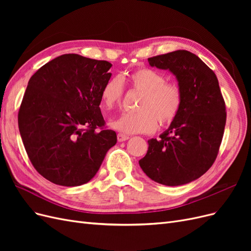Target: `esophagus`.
<instances>
[{"instance_id": "34e87169", "label": "esophagus", "mask_w": 251, "mask_h": 251, "mask_svg": "<svg viewBox=\"0 0 251 251\" xmlns=\"http://www.w3.org/2000/svg\"><path fill=\"white\" fill-rule=\"evenodd\" d=\"M128 138V136L127 135H125V134H123V133H119L118 135H117V139H118V141L119 142H123V141H126V140H127Z\"/></svg>"}]
</instances>
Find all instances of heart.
Masks as SVG:
<instances>
[{
	"instance_id": "heart-1",
	"label": "heart",
	"mask_w": 251,
	"mask_h": 251,
	"mask_svg": "<svg viewBox=\"0 0 251 251\" xmlns=\"http://www.w3.org/2000/svg\"><path fill=\"white\" fill-rule=\"evenodd\" d=\"M126 80L130 87L142 93L136 113H126L113 120L114 130L125 134H150L160 126H169L177 118L183 102L182 90L177 82L166 81V76L150 68L140 67L128 72ZM124 80L118 75L112 76L100 91L104 109L113 110L123 102Z\"/></svg>"
}]
</instances>
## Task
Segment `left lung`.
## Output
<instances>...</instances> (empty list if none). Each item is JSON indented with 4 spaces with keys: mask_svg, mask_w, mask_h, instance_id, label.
Segmentation results:
<instances>
[{
    "mask_svg": "<svg viewBox=\"0 0 251 251\" xmlns=\"http://www.w3.org/2000/svg\"><path fill=\"white\" fill-rule=\"evenodd\" d=\"M148 60L176 75L183 102L160 138L148 141L139 165L158 183L186 184L206 173L218 156L226 124L224 98L215 72L192 52L177 50Z\"/></svg>",
    "mask_w": 251,
    "mask_h": 251,
    "instance_id": "left-lung-1",
    "label": "left lung"
}]
</instances>
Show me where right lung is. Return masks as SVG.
Segmentation results:
<instances>
[{"mask_svg": "<svg viewBox=\"0 0 251 251\" xmlns=\"http://www.w3.org/2000/svg\"><path fill=\"white\" fill-rule=\"evenodd\" d=\"M112 64L64 54L28 81L18 123L27 155L37 173L57 185L92 179L117 136L104 127L100 91Z\"/></svg>", "mask_w": 251, "mask_h": 251, "instance_id": "1", "label": "right lung"}]
</instances>
